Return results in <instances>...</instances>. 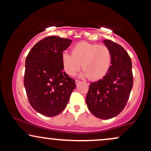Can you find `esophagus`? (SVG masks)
Masks as SVG:
<instances>
[{
	"mask_svg": "<svg viewBox=\"0 0 151 151\" xmlns=\"http://www.w3.org/2000/svg\"><path fill=\"white\" fill-rule=\"evenodd\" d=\"M75 82H76V84H80L81 83V81H79V80H78V79H76L75 80Z\"/></svg>",
	"mask_w": 151,
	"mask_h": 151,
	"instance_id": "34e87169",
	"label": "esophagus"
}]
</instances>
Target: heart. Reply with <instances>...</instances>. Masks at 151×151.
Instances as JSON below:
<instances>
[{"label": "heart", "instance_id": "heart-1", "mask_svg": "<svg viewBox=\"0 0 151 151\" xmlns=\"http://www.w3.org/2000/svg\"><path fill=\"white\" fill-rule=\"evenodd\" d=\"M62 63L69 75H75L82 65L83 77L97 80L108 72L111 64V53L108 47L103 45L79 42L73 47L72 55L67 52L62 55Z\"/></svg>", "mask_w": 151, "mask_h": 151}]
</instances>
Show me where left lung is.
Returning <instances> with one entry per match:
<instances>
[{
  "label": "left lung",
  "mask_w": 151,
  "mask_h": 151,
  "mask_svg": "<svg viewBox=\"0 0 151 151\" xmlns=\"http://www.w3.org/2000/svg\"><path fill=\"white\" fill-rule=\"evenodd\" d=\"M111 53V65L106 74L91 83L86 97L88 109L99 119L116 116L125 108L133 84L132 62L120 45L109 40L104 41Z\"/></svg>",
  "instance_id": "left-lung-1"
}]
</instances>
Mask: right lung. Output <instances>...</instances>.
Segmentation results:
<instances>
[{
    "label": "right lung",
    "mask_w": 151,
    "mask_h": 151,
    "mask_svg": "<svg viewBox=\"0 0 151 151\" xmlns=\"http://www.w3.org/2000/svg\"><path fill=\"white\" fill-rule=\"evenodd\" d=\"M71 42L70 39L48 36L36 43L26 58L24 86L29 103L46 116L61 113L76 87L62 63V53Z\"/></svg>",
    "instance_id": "1"
}]
</instances>
